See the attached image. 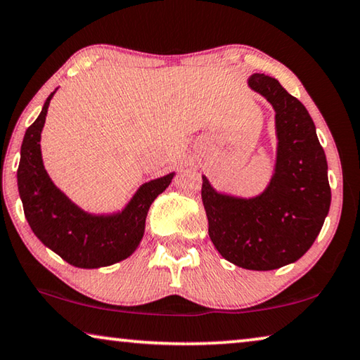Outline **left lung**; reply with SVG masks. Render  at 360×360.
I'll return each mask as SVG.
<instances>
[{
  "label": "left lung",
  "mask_w": 360,
  "mask_h": 360,
  "mask_svg": "<svg viewBox=\"0 0 360 360\" xmlns=\"http://www.w3.org/2000/svg\"><path fill=\"white\" fill-rule=\"evenodd\" d=\"M248 88L276 112V163L266 189L255 197L216 191L202 176V200L214 248L232 264L272 271L298 261L327 218L332 191L316 124L301 102L276 78L253 73Z\"/></svg>",
  "instance_id": "1"
}]
</instances>
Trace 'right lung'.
Wrapping results in <instances>:
<instances>
[{
  "label": "right lung",
  "mask_w": 360,
  "mask_h": 360,
  "mask_svg": "<svg viewBox=\"0 0 360 360\" xmlns=\"http://www.w3.org/2000/svg\"><path fill=\"white\" fill-rule=\"evenodd\" d=\"M51 93L38 118L25 131L17 169V187L25 218L44 247L68 264L98 269L127 259L144 237L152 202L171 184L174 171L139 186L122 210L88 213L73 203L49 178L41 155V131L46 122Z\"/></svg>",
  "instance_id": "right-lung-1"
}]
</instances>
